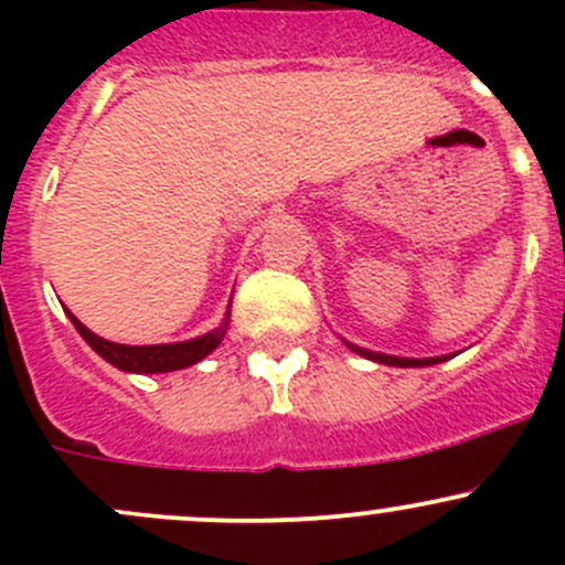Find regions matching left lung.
<instances>
[{
    "instance_id": "8db88e82",
    "label": "left lung",
    "mask_w": 565,
    "mask_h": 565,
    "mask_svg": "<svg viewBox=\"0 0 565 565\" xmlns=\"http://www.w3.org/2000/svg\"><path fill=\"white\" fill-rule=\"evenodd\" d=\"M344 344L350 347L352 352H358V355L369 358V361L385 363V366H407V369H413V366H435V363H443V361H448V358L457 355V352H454V355H440V358H398V355H383V352L363 350V347L350 344V341H344Z\"/></svg>"
}]
</instances>
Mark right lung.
<instances>
[{"label": "right lung", "instance_id": "right-lung-1", "mask_svg": "<svg viewBox=\"0 0 565 565\" xmlns=\"http://www.w3.org/2000/svg\"><path fill=\"white\" fill-rule=\"evenodd\" d=\"M71 322L76 324V330L82 333V339L98 352L104 361L111 366L122 369L130 374H163V372H177V369H188L193 363H199L202 358H207L215 347L221 344V339L226 335V324H230V315H226L224 324L210 333L199 335L191 341H177V344H150V347H130V344H117V341L100 339L98 333H93L89 328H84L76 317L67 311Z\"/></svg>", "mask_w": 565, "mask_h": 565}]
</instances>
